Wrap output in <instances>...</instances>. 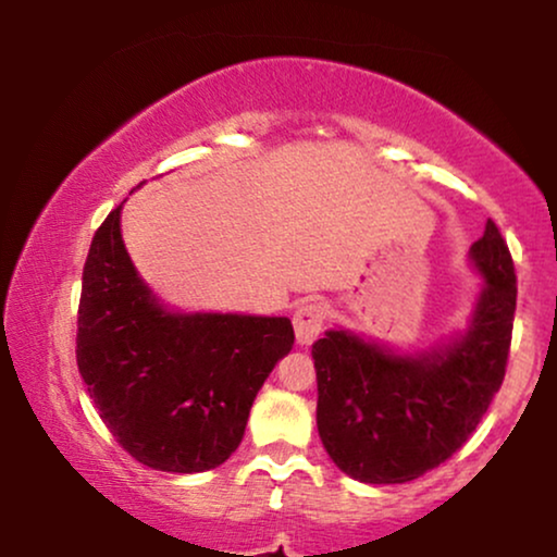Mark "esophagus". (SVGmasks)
Listing matches in <instances>:
<instances>
[{
    "instance_id": "1",
    "label": "esophagus",
    "mask_w": 557,
    "mask_h": 557,
    "mask_svg": "<svg viewBox=\"0 0 557 557\" xmlns=\"http://www.w3.org/2000/svg\"><path fill=\"white\" fill-rule=\"evenodd\" d=\"M324 311L322 304H304L298 306L296 314H293V327H296V343L298 345H311L319 337V332L324 327Z\"/></svg>"
}]
</instances>
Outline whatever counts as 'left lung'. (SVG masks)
<instances>
[{
	"label": "left lung",
	"instance_id": "obj_1",
	"mask_svg": "<svg viewBox=\"0 0 557 557\" xmlns=\"http://www.w3.org/2000/svg\"><path fill=\"white\" fill-rule=\"evenodd\" d=\"M479 287L466 327L424 350H398L335 327L314 343L317 430L341 471L363 484H406L461 447L503 385L516 314V272L487 220L469 248Z\"/></svg>",
	"mask_w": 557,
	"mask_h": 557
}]
</instances>
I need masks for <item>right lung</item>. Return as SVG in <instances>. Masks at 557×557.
<instances>
[{
	"instance_id": "add662e5",
	"label": "right lung",
	"mask_w": 557,
	"mask_h": 557,
	"mask_svg": "<svg viewBox=\"0 0 557 557\" xmlns=\"http://www.w3.org/2000/svg\"><path fill=\"white\" fill-rule=\"evenodd\" d=\"M120 214L123 203L96 230L83 267L81 376L138 463L170 474L216 469L240 445L274 363L290 354L293 324L170 309L133 267Z\"/></svg>"
}]
</instances>
